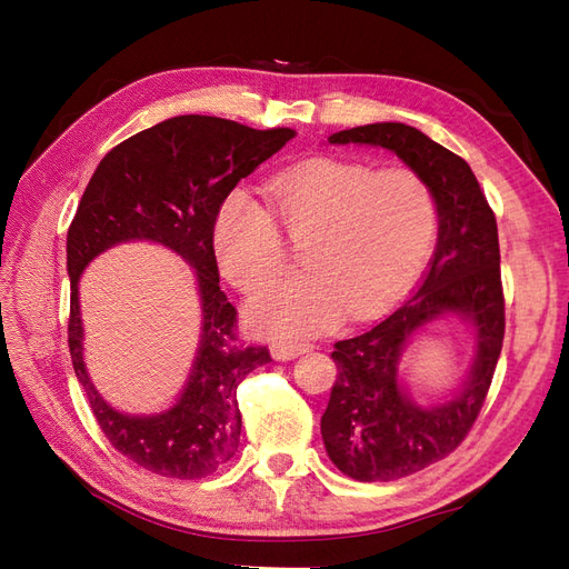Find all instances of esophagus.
Wrapping results in <instances>:
<instances>
[{
  "label": "esophagus",
  "mask_w": 569,
  "mask_h": 569,
  "mask_svg": "<svg viewBox=\"0 0 569 569\" xmlns=\"http://www.w3.org/2000/svg\"><path fill=\"white\" fill-rule=\"evenodd\" d=\"M311 349H313L311 343H280L278 341L270 347V353L278 360H291V358H299L301 353H308Z\"/></svg>",
  "instance_id": "1"
}]
</instances>
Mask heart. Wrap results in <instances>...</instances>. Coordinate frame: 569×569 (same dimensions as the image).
I'll list each match as a JSON object with an SVG mask.
<instances>
[{
	"instance_id": "b5f03b06",
	"label": "heart",
	"mask_w": 569,
	"mask_h": 569,
	"mask_svg": "<svg viewBox=\"0 0 569 569\" xmlns=\"http://www.w3.org/2000/svg\"><path fill=\"white\" fill-rule=\"evenodd\" d=\"M270 209L244 189L213 220L216 261L230 284L253 291L284 263L282 232L301 242L306 268L247 303L253 330L299 339L330 330L343 311L363 320L418 278L437 242L439 206L416 170H377L330 157L308 159L268 184Z\"/></svg>"
}]
</instances>
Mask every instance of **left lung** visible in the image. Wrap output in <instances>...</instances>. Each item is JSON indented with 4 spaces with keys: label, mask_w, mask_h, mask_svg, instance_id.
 I'll use <instances>...</instances> for the list:
<instances>
[{
    "label": "left lung",
    "mask_w": 569,
    "mask_h": 569,
    "mask_svg": "<svg viewBox=\"0 0 569 569\" xmlns=\"http://www.w3.org/2000/svg\"><path fill=\"white\" fill-rule=\"evenodd\" d=\"M330 144L393 151L432 187L437 249L416 291L363 335L335 343L337 382L320 432L330 460L358 481H391L446 458L468 437L501 356L506 303L496 216L472 168L406 123H370L327 137ZM456 315L473 327L476 360L449 402L422 407L400 380V356L420 329Z\"/></svg>",
    "instance_id": "left-lung-1"
}]
</instances>
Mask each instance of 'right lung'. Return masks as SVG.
Segmentation results:
<instances>
[{
  "label": "right lung",
  "mask_w": 569,
  "mask_h": 569,
  "mask_svg": "<svg viewBox=\"0 0 569 569\" xmlns=\"http://www.w3.org/2000/svg\"><path fill=\"white\" fill-rule=\"evenodd\" d=\"M297 132L253 130L216 116H176L113 147L84 189L66 239L71 278L68 349L90 408L116 451L161 477L201 479L237 451L242 412L237 387L270 363L266 347L237 339V311L220 291L213 220L237 182ZM126 241H153L196 270L202 303L200 347L179 401L153 417H128L91 385L81 351L77 282L99 253Z\"/></svg>",
  "instance_id": "add662e5"
}]
</instances>
